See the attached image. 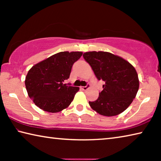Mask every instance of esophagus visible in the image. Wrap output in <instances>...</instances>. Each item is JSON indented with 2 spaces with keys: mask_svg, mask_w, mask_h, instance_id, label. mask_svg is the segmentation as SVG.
<instances>
[{
  "mask_svg": "<svg viewBox=\"0 0 161 161\" xmlns=\"http://www.w3.org/2000/svg\"><path fill=\"white\" fill-rule=\"evenodd\" d=\"M89 87H90V84H86V85L85 86H81V87H80V88H81V89H83V90H84V91H85V90H86V89H89Z\"/></svg>",
  "mask_w": 161,
  "mask_h": 161,
  "instance_id": "esophagus-1",
  "label": "esophagus"
}]
</instances>
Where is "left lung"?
Returning <instances> with one entry per match:
<instances>
[{
  "mask_svg": "<svg viewBox=\"0 0 161 161\" xmlns=\"http://www.w3.org/2000/svg\"><path fill=\"white\" fill-rule=\"evenodd\" d=\"M83 57L98 80L105 81L98 99L89 102L92 109L105 116L123 112L135 99L139 88L134 67L124 58L107 52H86Z\"/></svg>",
  "mask_w": 161,
  "mask_h": 161,
  "instance_id": "1",
  "label": "left lung"
}]
</instances>
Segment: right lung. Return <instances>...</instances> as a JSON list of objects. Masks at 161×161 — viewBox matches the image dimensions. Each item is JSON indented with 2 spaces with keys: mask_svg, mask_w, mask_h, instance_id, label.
I'll return each instance as SVG.
<instances>
[{
  "mask_svg": "<svg viewBox=\"0 0 161 161\" xmlns=\"http://www.w3.org/2000/svg\"><path fill=\"white\" fill-rule=\"evenodd\" d=\"M82 52H60L32 66L25 77L29 97L37 107L57 113L69 107L80 88L67 86L73 64Z\"/></svg>",
  "mask_w": 161,
  "mask_h": 161,
  "instance_id": "obj_1",
  "label": "right lung"
}]
</instances>
